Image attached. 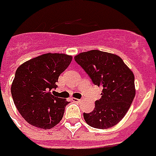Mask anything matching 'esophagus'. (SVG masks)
<instances>
[{
  "label": "esophagus",
  "mask_w": 156,
  "mask_h": 156,
  "mask_svg": "<svg viewBox=\"0 0 156 156\" xmlns=\"http://www.w3.org/2000/svg\"><path fill=\"white\" fill-rule=\"evenodd\" d=\"M73 101H75V102H81L83 100L82 99H77V98H73Z\"/></svg>",
  "instance_id": "34e87169"
}]
</instances>
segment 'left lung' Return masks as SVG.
Returning a JSON list of instances; mask_svg holds the SVG:
<instances>
[{"mask_svg":"<svg viewBox=\"0 0 156 156\" xmlns=\"http://www.w3.org/2000/svg\"><path fill=\"white\" fill-rule=\"evenodd\" d=\"M94 85L103 87L94 111L83 113L90 127L109 128L119 122L135 96L134 75L118 55L93 50L74 57Z\"/></svg>","mask_w":156,"mask_h":156,"instance_id":"1","label":"left lung"}]
</instances>
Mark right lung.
<instances>
[{
    "label": "right lung",
    "mask_w": 156,
    "mask_h": 156,
    "mask_svg": "<svg viewBox=\"0 0 156 156\" xmlns=\"http://www.w3.org/2000/svg\"><path fill=\"white\" fill-rule=\"evenodd\" d=\"M71 55L48 53L22 64L15 73L11 92L17 111L29 124L49 129L59 123L69 103L53 95L60 74Z\"/></svg>",
    "instance_id": "add662e5"
}]
</instances>
